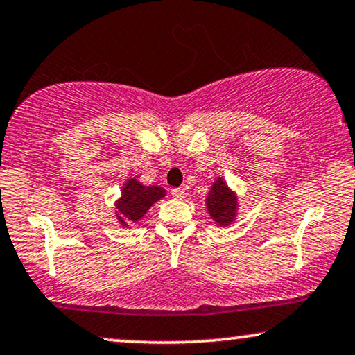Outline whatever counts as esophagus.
Segmentation results:
<instances>
[{"mask_svg":"<svg viewBox=\"0 0 355 355\" xmlns=\"http://www.w3.org/2000/svg\"><path fill=\"white\" fill-rule=\"evenodd\" d=\"M171 196L174 197V199H182V197L186 196V189L174 187V189H171Z\"/></svg>","mask_w":355,"mask_h":355,"instance_id":"esophagus-1","label":"esophagus"}]
</instances>
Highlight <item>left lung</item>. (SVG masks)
I'll return each mask as SVG.
<instances>
[{"label": "left lung", "instance_id": "left-lung-1", "mask_svg": "<svg viewBox=\"0 0 355 355\" xmlns=\"http://www.w3.org/2000/svg\"><path fill=\"white\" fill-rule=\"evenodd\" d=\"M207 207H209L211 218L217 223L228 225L233 220L234 211H236V199L225 186L222 179L215 181L214 187L210 189V194L207 197Z\"/></svg>", "mask_w": 355, "mask_h": 355}]
</instances>
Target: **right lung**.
I'll list each match as a JSON object with an SVG mask.
<instances>
[{
	"label": "right lung",
	"mask_w": 355,
	"mask_h": 355,
	"mask_svg": "<svg viewBox=\"0 0 355 355\" xmlns=\"http://www.w3.org/2000/svg\"><path fill=\"white\" fill-rule=\"evenodd\" d=\"M163 196L164 189L156 186H141L135 179H130L122 189V199L117 202V209L128 222H137ZM121 223L125 225L123 220H121Z\"/></svg>",
	"instance_id": "right-lung-1"
}]
</instances>
